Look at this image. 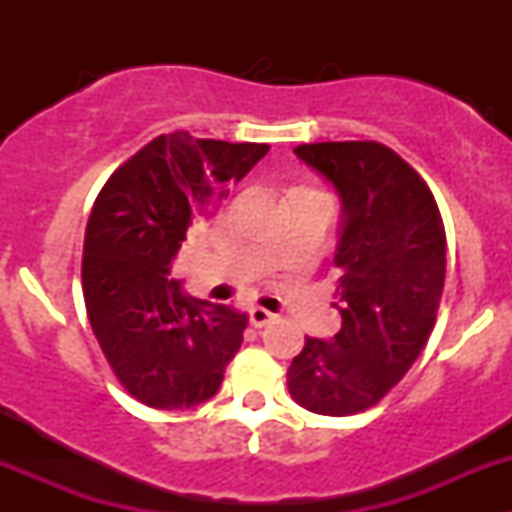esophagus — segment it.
I'll return each mask as SVG.
<instances>
[{"label": "esophagus", "instance_id": "esophagus-1", "mask_svg": "<svg viewBox=\"0 0 512 512\" xmlns=\"http://www.w3.org/2000/svg\"><path fill=\"white\" fill-rule=\"evenodd\" d=\"M272 319H275V314H272L270 309H265V307H252L250 309V322L255 324V327H265V324H270Z\"/></svg>", "mask_w": 512, "mask_h": 512}]
</instances>
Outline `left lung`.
I'll return each instance as SVG.
<instances>
[{
	"label": "left lung",
	"mask_w": 512,
	"mask_h": 512,
	"mask_svg": "<svg viewBox=\"0 0 512 512\" xmlns=\"http://www.w3.org/2000/svg\"><path fill=\"white\" fill-rule=\"evenodd\" d=\"M294 153L342 200V329L304 339L287 386L302 409L347 416L384 399L426 347L446 280V230L428 185L391 148L329 141Z\"/></svg>",
	"instance_id": "left-lung-1"
}]
</instances>
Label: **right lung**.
I'll return each mask as SVG.
<instances>
[{
  "label": "right lung",
  "mask_w": 512,
  "mask_h": 512,
  "mask_svg": "<svg viewBox=\"0 0 512 512\" xmlns=\"http://www.w3.org/2000/svg\"><path fill=\"white\" fill-rule=\"evenodd\" d=\"M267 151V143L165 133L98 193L81 262L86 312L118 381L141 404L193 409L223 384L247 314L190 297L168 275L190 227L213 218Z\"/></svg>",
  "instance_id": "obj_1"
}]
</instances>
